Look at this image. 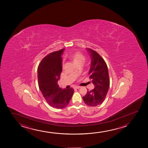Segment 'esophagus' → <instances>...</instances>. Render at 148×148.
<instances>
[{"mask_svg": "<svg viewBox=\"0 0 148 148\" xmlns=\"http://www.w3.org/2000/svg\"><path fill=\"white\" fill-rule=\"evenodd\" d=\"M80 88V86H77L74 87V89H79Z\"/></svg>", "mask_w": 148, "mask_h": 148, "instance_id": "34e87169", "label": "esophagus"}]
</instances>
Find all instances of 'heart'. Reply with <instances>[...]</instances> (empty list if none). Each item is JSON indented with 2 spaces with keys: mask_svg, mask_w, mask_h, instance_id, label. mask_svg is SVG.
Masks as SVG:
<instances>
[{
  "mask_svg": "<svg viewBox=\"0 0 148 148\" xmlns=\"http://www.w3.org/2000/svg\"><path fill=\"white\" fill-rule=\"evenodd\" d=\"M68 58L72 61H73L74 63L78 65H81L85 60L84 56L79 52L71 53L68 56ZM75 72L76 71H74V72Z\"/></svg>",
  "mask_w": 148,
  "mask_h": 148,
  "instance_id": "obj_1",
  "label": "heart"
}]
</instances>
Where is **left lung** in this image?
<instances>
[{
  "label": "left lung",
  "mask_w": 148,
  "mask_h": 148,
  "mask_svg": "<svg viewBox=\"0 0 148 148\" xmlns=\"http://www.w3.org/2000/svg\"><path fill=\"white\" fill-rule=\"evenodd\" d=\"M86 49L91 58L89 78L95 88L91 90L87 89L83 99L87 105L95 107L102 103L107 94L110 86L109 72L107 65L101 56L91 49Z\"/></svg>",
  "instance_id": "left-lung-1"
}]
</instances>
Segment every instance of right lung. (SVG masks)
<instances>
[{"label": "right lung", "mask_w": 148, "mask_h": 148, "mask_svg": "<svg viewBox=\"0 0 148 148\" xmlns=\"http://www.w3.org/2000/svg\"><path fill=\"white\" fill-rule=\"evenodd\" d=\"M64 51V49L49 54L41 61L37 70L39 89L47 103L57 109L66 107L74 93L73 88L63 89L58 84L62 71Z\"/></svg>", "instance_id": "1"}]
</instances>
